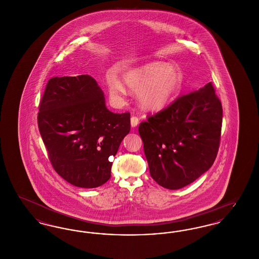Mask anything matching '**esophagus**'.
<instances>
[{"mask_svg":"<svg viewBox=\"0 0 259 259\" xmlns=\"http://www.w3.org/2000/svg\"><path fill=\"white\" fill-rule=\"evenodd\" d=\"M138 124H139V118L137 116H132L131 117V126L134 128L138 126Z\"/></svg>","mask_w":259,"mask_h":259,"instance_id":"esophagus-1","label":"esophagus"}]
</instances>
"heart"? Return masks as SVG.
I'll return each mask as SVG.
<instances>
[{
	"label": "heart",
	"mask_w": 259,
	"mask_h": 259,
	"mask_svg": "<svg viewBox=\"0 0 259 259\" xmlns=\"http://www.w3.org/2000/svg\"><path fill=\"white\" fill-rule=\"evenodd\" d=\"M124 83L137 92L141 108L148 111L164 110L179 93L182 77L179 71L164 62H149L128 70L123 74ZM110 96L121 101L126 94L123 82L115 75L108 77Z\"/></svg>",
	"instance_id": "1"
}]
</instances>
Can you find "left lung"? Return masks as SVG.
Here are the masks:
<instances>
[{
	"mask_svg": "<svg viewBox=\"0 0 259 259\" xmlns=\"http://www.w3.org/2000/svg\"><path fill=\"white\" fill-rule=\"evenodd\" d=\"M222 106L209 82L139 126L151 178L171 190L190 185L215 160Z\"/></svg>",
	"mask_w": 259,
	"mask_h": 259,
	"instance_id": "obj_1",
	"label": "left lung"
}]
</instances>
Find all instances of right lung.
Returning a JSON list of instances; mask_svg holds the SVG:
<instances>
[{"instance_id": "right-lung-1", "label": "right lung", "mask_w": 259, "mask_h": 259, "mask_svg": "<svg viewBox=\"0 0 259 259\" xmlns=\"http://www.w3.org/2000/svg\"><path fill=\"white\" fill-rule=\"evenodd\" d=\"M37 124L50 162L71 185L95 188L111 178L112 162L130 131V113H114L88 74L52 77L39 105Z\"/></svg>"}]
</instances>
